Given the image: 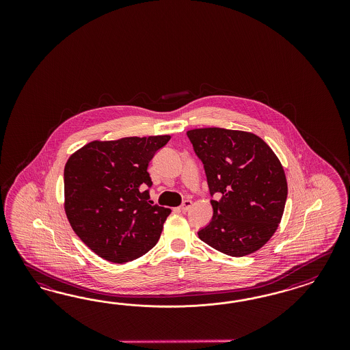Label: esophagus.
<instances>
[{
  "label": "esophagus",
  "mask_w": 350,
  "mask_h": 350,
  "mask_svg": "<svg viewBox=\"0 0 350 350\" xmlns=\"http://www.w3.org/2000/svg\"><path fill=\"white\" fill-rule=\"evenodd\" d=\"M191 206H192V202L191 200H185V202H182L180 209L183 213H187L190 211Z\"/></svg>",
  "instance_id": "34e87169"
}]
</instances>
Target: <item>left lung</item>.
I'll return each mask as SVG.
<instances>
[{"label": "left lung", "mask_w": 350, "mask_h": 350, "mask_svg": "<svg viewBox=\"0 0 350 350\" xmlns=\"http://www.w3.org/2000/svg\"><path fill=\"white\" fill-rule=\"evenodd\" d=\"M202 160L213 218L198 234L223 254L244 256L259 250L281 222L286 176L272 148L254 133L224 128L187 131Z\"/></svg>", "instance_id": "8db88e82"}]
</instances>
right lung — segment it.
Wrapping results in <instances>:
<instances>
[{"mask_svg":"<svg viewBox=\"0 0 350 350\" xmlns=\"http://www.w3.org/2000/svg\"><path fill=\"white\" fill-rule=\"evenodd\" d=\"M170 136L92 141L64 170V209L77 236L107 262L123 265L152 249L170 209L151 205L150 160Z\"/></svg>","mask_w":350,"mask_h":350,"instance_id":"right-lung-1","label":"right lung"}]
</instances>
